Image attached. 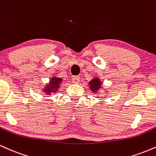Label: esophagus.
Segmentation results:
<instances>
[{
  "label": "esophagus",
  "instance_id": "1",
  "mask_svg": "<svg viewBox=\"0 0 156 156\" xmlns=\"http://www.w3.org/2000/svg\"><path fill=\"white\" fill-rule=\"evenodd\" d=\"M79 80H80L79 76H74V77H73V78H72L73 83H79Z\"/></svg>",
  "mask_w": 156,
  "mask_h": 156
}]
</instances>
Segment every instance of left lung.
Masks as SVG:
<instances>
[{"instance_id":"1","label":"left lung","mask_w":156,"mask_h":156,"mask_svg":"<svg viewBox=\"0 0 156 156\" xmlns=\"http://www.w3.org/2000/svg\"><path fill=\"white\" fill-rule=\"evenodd\" d=\"M89 88L94 93H97L102 88V83L98 78H94L89 82Z\"/></svg>"}]
</instances>
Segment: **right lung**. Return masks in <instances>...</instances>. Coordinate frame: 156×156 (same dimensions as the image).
<instances>
[{
    "mask_svg": "<svg viewBox=\"0 0 156 156\" xmlns=\"http://www.w3.org/2000/svg\"><path fill=\"white\" fill-rule=\"evenodd\" d=\"M62 79L58 77H53L50 80L49 83H48L45 86V87L43 89V92L46 94H51L52 93H55L58 92V89H59L60 84L62 83Z\"/></svg>",
    "mask_w": 156,
    "mask_h": 156,
    "instance_id": "add662e5",
    "label": "right lung"
}]
</instances>
